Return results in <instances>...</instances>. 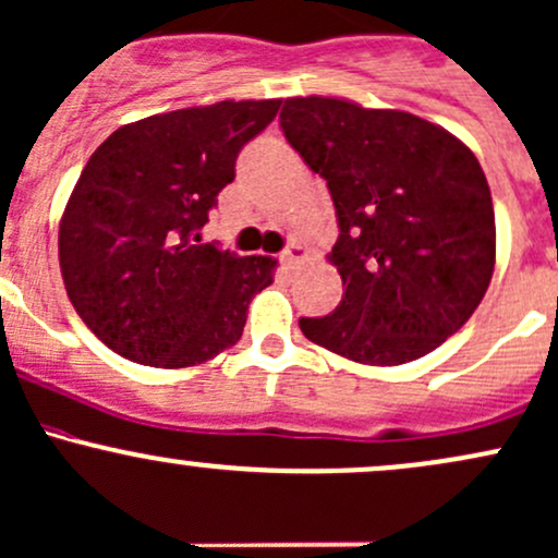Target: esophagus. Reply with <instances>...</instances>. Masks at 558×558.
<instances>
[{
  "instance_id": "obj_1",
  "label": "esophagus",
  "mask_w": 558,
  "mask_h": 558,
  "mask_svg": "<svg viewBox=\"0 0 558 558\" xmlns=\"http://www.w3.org/2000/svg\"><path fill=\"white\" fill-rule=\"evenodd\" d=\"M307 256H310V251H307V246H304L302 241H291L289 246H286L283 254H280V259H283L289 267H296V265H302V262L307 259Z\"/></svg>"
}]
</instances>
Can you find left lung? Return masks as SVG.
I'll use <instances>...</instances> for the list:
<instances>
[{"mask_svg": "<svg viewBox=\"0 0 558 558\" xmlns=\"http://www.w3.org/2000/svg\"><path fill=\"white\" fill-rule=\"evenodd\" d=\"M280 126L328 182L344 296L302 317L315 344L363 365H402L450 339L495 269V211L480 161L456 134L344 97H289Z\"/></svg>", "mask_w": 558, "mask_h": 558, "instance_id": "left-lung-1", "label": "left lung"}]
</instances>
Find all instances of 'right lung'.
I'll return each mask as SVG.
<instances>
[{
  "mask_svg": "<svg viewBox=\"0 0 558 558\" xmlns=\"http://www.w3.org/2000/svg\"><path fill=\"white\" fill-rule=\"evenodd\" d=\"M280 100H222L119 126L89 156L58 232L73 310L102 344L153 368H190L238 344L272 256L201 243L235 158Z\"/></svg>",
  "mask_w": 558,
  "mask_h": 558,
  "instance_id": "obj_1",
  "label": "right lung"
}]
</instances>
